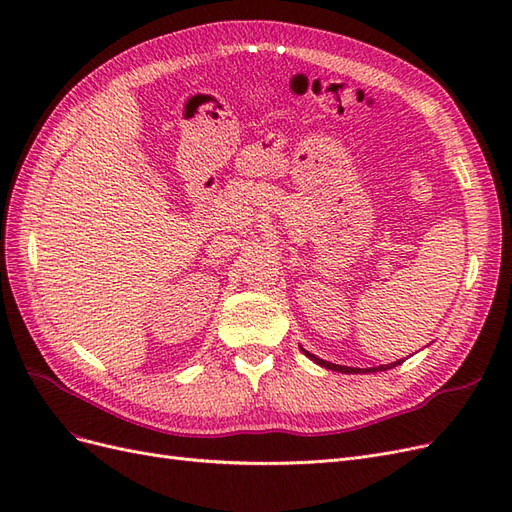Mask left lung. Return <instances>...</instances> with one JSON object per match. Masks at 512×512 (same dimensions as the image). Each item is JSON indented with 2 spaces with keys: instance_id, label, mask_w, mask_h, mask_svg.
<instances>
[{
  "instance_id": "left-lung-1",
  "label": "left lung",
  "mask_w": 512,
  "mask_h": 512,
  "mask_svg": "<svg viewBox=\"0 0 512 512\" xmlns=\"http://www.w3.org/2000/svg\"><path fill=\"white\" fill-rule=\"evenodd\" d=\"M305 352V356H309V359H312L314 363H318L320 367H327V369H333V371H342V374H369V371H386V369H391V367H397L401 361H395V363H389V365H380V367H369V369H356V367H346V365H335V363H329V361H322V359H318L316 354H312V352H307V350H303Z\"/></svg>"
}]
</instances>
